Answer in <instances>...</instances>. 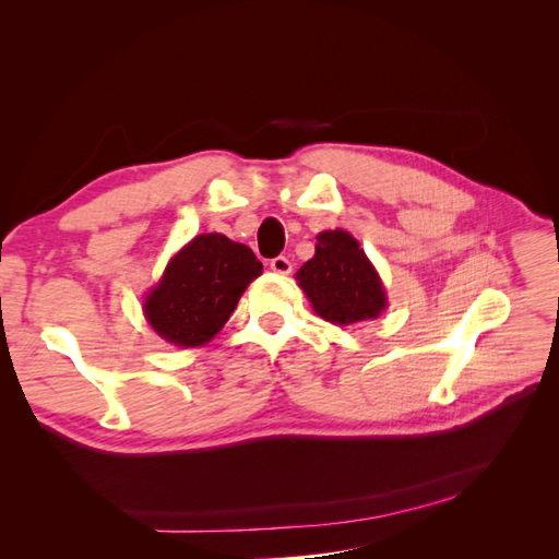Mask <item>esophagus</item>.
Masks as SVG:
<instances>
[{
    "mask_svg": "<svg viewBox=\"0 0 559 559\" xmlns=\"http://www.w3.org/2000/svg\"><path fill=\"white\" fill-rule=\"evenodd\" d=\"M270 270L277 275H289L292 273V261L286 257H275L273 261H270Z\"/></svg>",
    "mask_w": 559,
    "mask_h": 559,
    "instance_id": "esophagus-1",
    "label": "esophagus"
}]
</instances>
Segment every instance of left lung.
<instances>
[{
	"instance_id": "1",
	"label": "left lung",
	"mask_w": 559,
	"mask_h": 559,
	"mask_svg": "<svg viewBox=\"0 0 559 559\" xmlns=\"http://www.w3.org/2000/svg\"><path fill=\"white\" fill-rule=\"evenodd\" d=\"M300 289L314 312L337 326L376 319L386 308V296L373 263L347 230L317 235L314 257L296 273Z\"/></svg>"
}]
</instances>
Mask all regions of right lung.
Segmentation results:
<instances>
[{
  "instance_id": "1",
  "label": "right lung",
  "mask_w": 559,
  "mask_h": 559,
  "mask_svg": "<svg viewBox=\"0 0 559 559\" xmlns=\"http://www.w3.org/2000/svg\"><path fill=\"white\" fill-rule=\"evenodd\" d=\"M263 273L247 245L205 233L179 249L144 300V317L177 347L210 343L238 308L247 286Z\"/></svg>"
}]
</instances>
